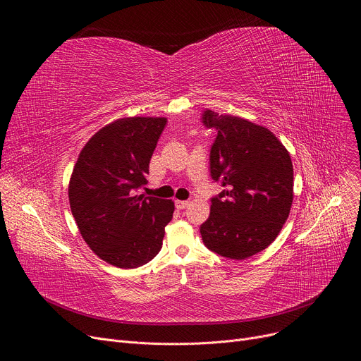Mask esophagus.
<instances>
[{
    "label": "esophagus",
    "mask_w": 361,
    "mask_h": 361,
    "mask_svg": "<svg viewBox=\"0 0 361 361\" xmlns=\"http://www.w3.org/2000/svg\"><path fill=\"white\" fill-rule=\"evenodd\" d=\"M188 205H190L188 200H176V207L178 210H184V209L188 207Z\"/></svg>",
    "instance_id": "1"
}]
</instances>
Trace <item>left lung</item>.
<instances>
[{"instance_id": "1", "label": "left lung", "mask_w": 361, "mask_h": 361, "mask_svg": "<svg viewBox=\"0 0 361 361\" xmlns=\"http://www.w3.org/2000/svg\"><path fill=\"white\" fill-rule=\"evenodd\" d=\"M217 130L210 173L226 188L212 198L210 217L201 224L202 243L231 260L267 248L288 219L293 202V163L280 140L266 127L241 117L202 113Z\"/></svg>"}]
</instances>
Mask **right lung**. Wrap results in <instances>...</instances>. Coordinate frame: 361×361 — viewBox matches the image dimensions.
<instances>
[{"instance_id": "1", "label": "right lung", "mask_w": 361, "mask_h": 361, "mask_svg": "<svg viewBox=\"0 0 361 361\" xmlns=\"http://www.w3.org/2000/svg\"><path fill=\"white\" fill-rule=\"evenodd\" d=\"M167 124L164 117H126L98 130L81 149L68 185L81 237L118 269L147 264L163 245L174 202L137 195Z\"/></svg>"}]
</instances>
